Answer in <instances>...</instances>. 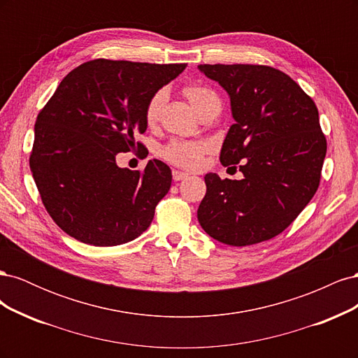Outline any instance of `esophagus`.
I'll list each match as a JSON object with an SVG mask.
<instances>
[{"label": "esophagus", "instance_id": "esophagus-1", "mask_svg": "<svg viewBox=\"0 0 358 358\" xmlns=\"http://www.w3.org/2000/svg\"><path fill=\"white\" fill-rule=\"evenodd\" d=\"M189 175L185 171H179V170H173V179H175L176 182L182 180V179H187Z\"/></svg>", "mask_w": 358, "mask_h": 358}]
</instances>
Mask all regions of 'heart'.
Instances as JSON below:
<instances>
[{
  "label": "heart",
  "instance_id": "obj_1",
  "mask_svg": "<svg viewBox=\"0 0 358 358\" xmlns=\"http://www.w3.org/2000/svg\"><path fill=\"white\" fill-rule=\"evenodd\" d=\"M183 94L196 109L199 115L204 113L209 107L220 104V99L208 86L203 85H188L183 88ZM167 90H158L148 100L145 109V119L148 125H155L159 121V116L167 101ZM209 145L203 140H173L167 146L162 148L161 154L173 164L192 169L200 164L201 157L208 152Z\"/></svg>",
  "mask_w": 358,
  "mask_h": 358
}]
</instances>
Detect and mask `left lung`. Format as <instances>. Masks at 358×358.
Segmentation results:
<instances>
[{
    "instance_id": "8db88e82",
    "label": "left lung",
    "mask_w": 358,
    "mask_h": 358,
    "mask_svg": "<svg viewBox=\"0 0 358 358\" xmlns=\"http://www.w3.org/2000/svg\"><path fill=\"white\" fill-rule=\"evenodd\" d=\"M199 70L230 96L234 124L221 149L222 166L243 179L204 176L197 218L215 241L248 246L282 233L317 192L327 152L318 109L288 74L251 64H203Z\"/></svg>"
}]
</instances>
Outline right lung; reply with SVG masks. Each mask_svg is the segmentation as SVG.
I'll return each mask as SVG.
<instances>
[{
	"label": "right lung",
	"instance_id": "obj_1",
	"mask_svg": "<svg viewBox=\"0 0 358 358\" xmlns=\"http://www.w3.org/2000/svg\"><path fill=\"white\" fill-rule=\"evenodd\" d=\"M185 64L94 59L70 71L38 113L29 167L46 210L61 230L94 246H116L148 230L171 170L149 159L121 169L119 152L145 149L152 94Z\"/></svg>",
	"mask_w": 358,
	"mask_h": 358
}]
</instances>
